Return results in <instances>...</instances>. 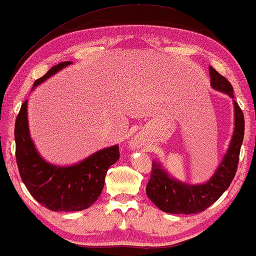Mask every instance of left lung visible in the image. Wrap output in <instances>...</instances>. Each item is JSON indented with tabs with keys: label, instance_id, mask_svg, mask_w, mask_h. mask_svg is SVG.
<instances>
[{
	"label": "left lung",
	"instance_id": "1",
	"mask_svg": "<svg viewBox=\"0 0 256 256\" xmlns=\"http://www.w3.org/2000/svg\"><path fill=\"white\" fill-rule=\"evenodd\" d=\"M208 70L213 88L234 98L233 87L228 80L212 66H210ZM233 104L236 120L232 140L224 160L211 180L198 185L182 183L168 174L158 162H152V174L146 192L160 211L172 214H197L218 200L228 188L236 176L244 134V113L236 100H233Z\"/></svg>",
	"mask_w": 256,
	"mask_h": 256
}]
</instances>
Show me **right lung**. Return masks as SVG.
<instances>
[{
  "label": "right lung",
  "instance_id": "obj_1",
  "mask_svg": "<svg viewBox=\"0 0 256 256\" xmlns=\"http://www.w3.org/2000/svg\"><path fill=\"white\" fill-rule=\"evenodd\" d=\"M70 64L72 62H62L54 65L34 82L32 90ZM15 142L17 166L28 191L40 205L54 212H74L90 208L102 192L107 170L120 157L118 146H113L71 166L46 162L30 138L28 100L16 118Z\"/></svg>",
  "mask_w": 256,
  "mask_h": 256
}]
</instances>
